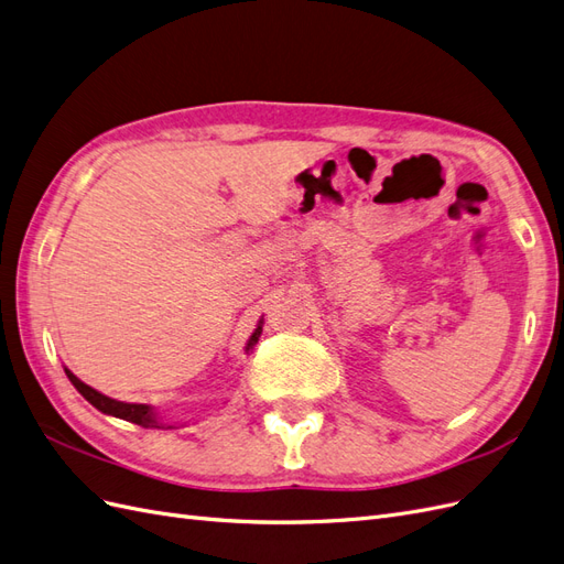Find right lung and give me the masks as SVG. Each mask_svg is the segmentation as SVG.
<instances>
[{
    "instance_id": "obj_1",
    "label": "right lung",
    "mask_w": 564,
    "mask_h": 564,
    "mask_svg": "<svg viewBox=\"0 0 564 564\" xmlns=\"http://www.w3.org/2000/svg\"><path fill=\"white\" fill-rule=\"evenodd\" d=\"M261 332H263V322H259V327H256V332L251 334L249 344H247V350H251V348L256 346V340H259ZM65 373H67V379H70V383L82 392L84 398H87V400L98 409V412L117 416V419H124V421H131V423H135V425H143V429H164V423L158 421L155 412H152V409H150L148 404H129V402L112 400V398L104 395V392L94 390L91 386L82 383L70 369H65ZM166 429H174V425H166Z\"/></svg>"
}]
</instances>
